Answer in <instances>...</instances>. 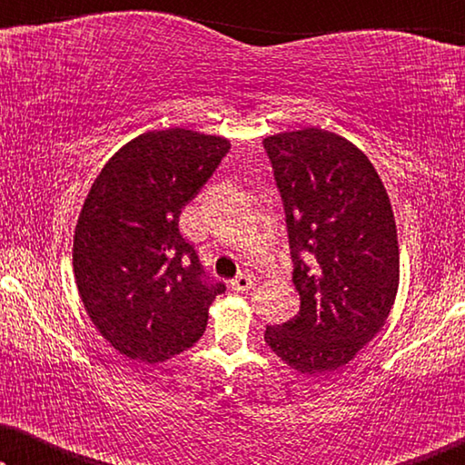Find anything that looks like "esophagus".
Returning <instances> with one entry per match:
<instances>
[{"label": "esophagus", "instance_id": "obj_1", "mask_svg": "<svg viewBox=\"0 0 465 465\" xmlns=\"http://www.w3.org/2000/svg\"><path fill=\"white\" fill-rule=\"evenodd\" d=\"M253 277L252 275H245V272H241V275H237L231 282V285H232V290H237V292H247L250 288H253Z\"/></svg>", "mask_w": 465, "mask_h": 465}]
</instances>
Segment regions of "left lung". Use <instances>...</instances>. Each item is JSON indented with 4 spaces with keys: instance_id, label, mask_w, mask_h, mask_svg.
<instances>
[{
    "instance_id": "left-lung-1",
    "label": "left lung",
    "mask_w": 465,
    "mask_h": 465,
    "mask_svg": "<svg viewBox=\"0 0 465 465\" xmlns=\"http://www.w3.org/2000/svg\"><path fill=\"white\" fill-rule=\"evenodd\" d=\"M294 260L301 311L264 341L301 374L349 364L383 328L400 283V247L387 190L358 145L304 126L264 137Z\"/></svg>"
}]
</instances>
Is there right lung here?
Returning a JSON list of instances; mask_svg holds the SVG:
<instances>
[{
    "instance_id": "obj_1",
    "label": "right lung",
    "mask_w": 465,
    "mask_h": 465,
    "mask_svg": "<svg viewBox=\"0 0 465 465\" xmlns=\"http://www.w3.org/2000/svg\"><path fill=\"white\" fill-rule=\"evenodd\" d=\"M231 142L173 129L124 143L94 177L74 232V275L99 334L129 360H171L201 339L224 285L203 282L180 213Z\"/></svg>"
}]
</instances>
